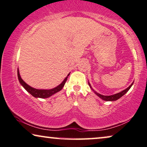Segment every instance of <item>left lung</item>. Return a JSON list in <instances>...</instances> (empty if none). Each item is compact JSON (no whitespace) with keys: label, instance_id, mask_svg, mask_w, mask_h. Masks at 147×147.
Segmentation results:
<instances>
[{"label":"left lung","instance_id":"8db88e82","mask_svg":"<svg viewBox=\"0 0 147 147\" xmlns=\"http://www.w3.org/2000/svg\"><path fill=\"white\" fill-rule=\"evenodd\" d=\"M133 84H131V85L129 87V88H127L126 89H125V90H123L121 91V92L120 93H117V94H115V95H109V96H105V95H101L99 94V93L95 92V91H94L95 94H96L97 95H98V96L100 97V98L105 100V101H116V100H117L118 99L121 98V97L123 96V95H124L125 93H126L127 91H128L129 90V89H130L131 88V86H133ZM89 86L91 87L90 84H89Z\"/></svg>","mask_w":147,"mask_h":147}]
</instances>
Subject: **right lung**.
<instances>
[{
	"label": "right lung",
	"mask_w": 147,
	"mask_h": 147,
	"mask_svg": "<svg viewBox=\"0 0 147 147\" xmlns=\"http://www.w3.org/2000/svg\"><path fill=\"white\" fill-rule=\"evenodd\" d=\"M69 75V74H68V76ZM18 78L19 82H20V84L22 85L23 87H24L25 89H26L28 92H29L32 95V96H34V97H40V98H48V97H50L51 95H54V93H56L60 91L61 89L63 88V86H64L65 82H66L67 79V77L65 78V80L63 81V82L61 83L60 85H59L58 86H57L56 88L52 89H49V90H46V89L45 90V89H34V88H32V87H30V86H28V84H26V83H25L24 81L22 80V79L21 78L20 74H19L18 69Z\"/></svg>",
	"instance_id": "add662e5"
}]
</instances>
